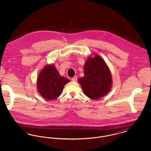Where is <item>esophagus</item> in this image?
<instances>
[{"mask_svg": "<svg viewBox=\"0 0 151 151\" xmlns=\"http://www.w3.org/2000/svg\"><path fill=\"white\" fill-rule=\"evenodd\" d=\"M71 80H72L73 81H77V80H78V78H77V76H75L73 77L72 79H71Z\"/></svg>", "mask_w": 151, "mask_h": 151, "instance_id": "esophagus-1", "label": "esophagus"}]
</instances>
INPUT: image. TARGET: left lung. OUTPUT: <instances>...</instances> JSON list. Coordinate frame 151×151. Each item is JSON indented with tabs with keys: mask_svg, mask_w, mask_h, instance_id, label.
<instances>
[{
	"mask_svg": "<svg viewBox=\"0 0 151 151\" xmlns=\"http://www.w3.org/2000/svg\"><path fill=\"white\" fill-rule=\"evenodd\" d=\"M78 80L84 94L92 100H97L108 93L112 83L107 65L98 55L88 58L84 65V76Z\"/></svg>",
	"mask_w": 151,
	"mask_h": 151,
	"instance_id": "1",
	"label": "left lung"
}]
</instances>
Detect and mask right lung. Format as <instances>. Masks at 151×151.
I'll use <instances>...</instances> for the list:
<instances>
[{
	"label": "right lung",
	"mask_w": 151,
	"mask_h": 151,
	"mask_svg": "<svg viewBox=\"0 0 151 151\" xmlns=\"http://www.w3.org/2000/svg\"><path fill=\"white\" fill-rule=\"evenodd\" d=\"M70 81V80L59 75L54 65H47L38 76V91L45 99L53 100L61 94L65 84Z\"/></svg>",
	"instance_id": "1"
}]
</instances>
